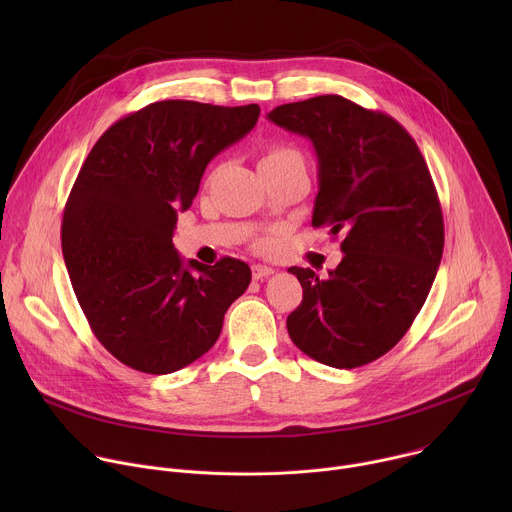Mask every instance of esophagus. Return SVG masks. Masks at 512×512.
<instances>
[{"label": "esophagus", "instance_id": "1", "mask_svg": "<svg viewBox=\"0 0 512 512\" xmlns=\"http://www.w3.org/2000/svg\"><path fill=\"white\" fill-rule=\"evenodd\" d=\"M251 271H253V279H263V277H267V275L273 273V269L267 267V265H253Z\"/></svg>", "mask_w": 512, "mask_h": 512}]
</instances>
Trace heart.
I'll return each instance as SVG.
<instances>
[{
    "label": "heart",
    "mask_w": 512,
    "mask_h": 512,
    "mask_svg": "<svg viewBox=\"0 0 512 512\" xmlns=\"http://www.w3.org/2000/svg\"><path fill=\"white\" fill-rule=\"evenodd\" d=\"M291 162H304L302 154L289 145H273V148L267 150L259 166H281V164H291Z\"/></svg>",
    "instance_id": "heart-1"
}]
</instances>
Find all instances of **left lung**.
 I'll return each instance as SVG.
<instances>
[{
  "label": "left lung",
  "mask_w": 512,
  "mask_h": 512,
  "mask_svg": "<svg viewBox=\"0 0 512 512\" xmlns=\"http://www.w3.org/2000/svg\"><path fill=\"white\" fill-rule=\"evenodd\" d=\"M275 125L312 139V227L344 237L326 279L289 267L304 289L287 332L310 358L356 369L389 352L427 300L444 253V216L415 139L391 115L340 95L275 107Z\"/></svg>",
  "instance_id": "left-lung-1"
}]
</instances>
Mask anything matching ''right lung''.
Listing matches in <instances>:
<instances>
[{
	"instance_id": "1",
	"label": "right lung",
	"mask_w": 512,
	"mask_h": 512,
	"mask_svg": "<svg viewBox=\"0 0 512 512\" xmlns=\"http://www.w3.org/2000/svg\"><path fill=\"white\" fill-rule=\"evenodd\" d=\"M259 105L158 101L93 145L62 214V255L97 340L127 367L168 375L208 352L251 269L184 265L174 249L208 162L249 133Z\"/></svg>"
}]
</instances>
